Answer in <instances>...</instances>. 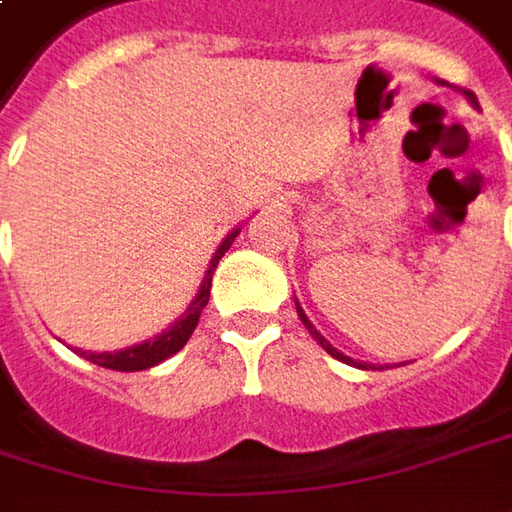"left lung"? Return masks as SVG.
<instances>
[{"mask_svg":"<svg viewBox=\"0 0 512 512\" xmlns=\"http://www.w3.org/2000/svg\"><path fill=\"white\" fill-rule=\"evenodd\" d=\"M464 94H467V100H470V103H473V106H478V100H475V94H473V91H464ZM296 311H299V320L305 322V328H308V331H311V334H314V337H317V343H320L322 348H325V351H328V354H331V357H337V360H343V363H348V366H360V369H369V363H354V360H351V357H345V354H340V351H337V348H334V345L328 343V340H325V337H322L320 331H317V328H314V325H311V320H308V317H305V311H302V308H299V302H296ZM371 369H374V366H371Z\"/></svg>","mask_w":512,"mask_h":512,"instance_id":"left-lung-1","label":"left lung"}]
</instances>
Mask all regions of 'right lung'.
Segmentation results:
<instances>
[{"label": "right lung", "mask_w": 512, "mask_h": 512, "mask_svg": "<svg viewBox=\"0 0 512 512\" xmlns=\"http://www.w3.org/2000/svg\"><path fill=\"white\" fill-rule=\"evenodd\" d=\"M239 236V227L233 230V233H227V239L218 244L216 256L210 259V268L204 273V282H201V288H198V294L190 302V308L184 311V317L178 322H172L164 334H158L155 340H146V343L132 345V348H123V351H103V354H94V351H80V348H74L80 357H86L91 360L94 366H103V369H112V371H143V369H152V366H158V363H164L167 357H172L175 351H181L187 340L192 337V331H195V325H198V317H201V311H204V305H207V299H210V285H213V270H216L218 259L224 256V250L233 244V239Z\"/></svg>", "instance_id": "1"}]
</instances>
